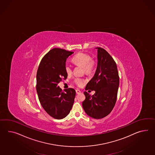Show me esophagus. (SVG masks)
<instances>
[{
  "label": "esophagus",
  "mask_w": 155,
  "mask_h": 155,
  "mask_svg": "<svg viewBox=\"0 0 155 155\" xmlns=\"http://www.w3.org/2000/svg\"><path fill=\"white\" fill-rule=\"evenodd\" d=\"M76 94H80L81 92V91H80L79 90H78V89H77L76 90Z\"/></svg>",
  "instance_id": "obj_1"
}]
</instances>
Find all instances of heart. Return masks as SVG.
Listing matches in <instances>:
<instances>
[{
	"label": "heart",
	"instance_id": "1",
	"mask_svg": "<svg viewBox=\"0 0 155 155\" xmlns=\"http://www.w3.org/2000/svg\"><path fill=\"white\" fill-rule=\"evenodd\" d=\"M72 61L74 65L82 66L84 72L87 74H91L94 71L96 64L95 60L91 58V56L86 53L77 54L72 58ZM65 71L68 75H71L72 73V66L69 64H65ZM74 82L77 86L82 87L86 82V80L81 78H77L74 80Z\"/></svg>",
	"mask_w": 155,
	"mask_h": 155
}]
</instances>
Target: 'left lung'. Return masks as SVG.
Returning <instances> with one entry per match:
<instances>
[{"mask_svg": "<svg viewBox=\"0 0 155 155\" xmlns=\"http://www.w3.org/2000/svg\"><path fill=\"white\" fill-rule=\"evenodd\" d=\"M98 63L94 77L87 83L86 90L95 91L91 96L86 91L82 106L87 115L94 119L108 115L115 105L119 85L117 66L113 58L102 48H97Z\"/></svg>", "mask_w": 155, "mask_h": 155, "instance_id": "obj_1", "label": "left lung"}]
</instances>
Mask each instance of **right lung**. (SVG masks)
Masks as SVG:
<instances>
[{"mask_svg":"<svg viewBox=\"0 0 155 155\" xmlns=\"http://www.w3.org/2000/svg\"><path fill=\"white\" fill-rule=\"evenodd\" d=\"M73 52L54 48L42 58L36 74V91L38 100L46 112L56 119L69 113L74 103L76 91L72 88L62 91L58 83L67 78L66 60Z\"/></svg>","mask_w":155,"mask_h":155,"instance_id":"right-lung-1","label":"right lung"}]
</instances>
